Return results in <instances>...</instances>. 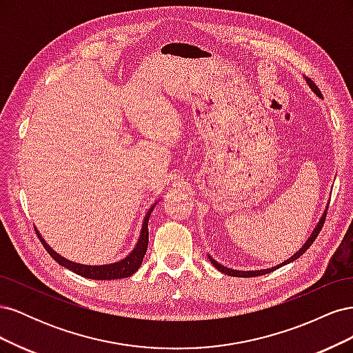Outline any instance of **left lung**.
<instances>
[{
	"mask_svg": "<svg viewBox=\"0 0 353 353\" xmlns=\"http://www.w3.org/2000/svg\"><path fill=\"white\" fill-rule=\"evenodd\" d=\"M306 82L309 83V87L312 88V91L318 95V97H323V94H321V91L318 90V87L316 85L311 81V79H306ZM327 210H328V206H327V209H325V212L323 213V216H321V219H319V222L316 223V227L314 228V231H312V234L311 236H309V239L306 240V243L302 245L301 248V250L299 252H296L292 258H288L287 261H284L283 263H280V265H276V266H272V268H270V270H261V271H236V270H230V268H227V266H222L221 263H218L215 259H212L210 256H209V261H210V263L215 266V268H218V271H221V272H223V274H227V275H231V276H240V279H249V276H258V275H265V274H270V272H272L274 270H276V268H280V266H284V265H287V263H290V262H293V261H296V259H299L301 258V256L311 248L312 245V243L315 241V239L318 237V234H319V231L323 230V225H324V222H325V216H327Z\"/></svg>",
	"mask_w": 353,
	"mask_h": 353,
	"instance_id": "obj_1",
	"label": "left lung"
}]
</instances>
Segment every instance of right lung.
Instances as JSON below:
<instances>
[{
	"instance_id": "right-lung-1",
	"label": "right lung",
	"mask_w": 353,
	"mask_h": 353,
	"mask_svg": "<svg viewBox=\"0 0 353 353\" xmlns=\"http://www.w3.org/2000/svg\"><path fill=\"white\" fill-rule=\"evenodd\" d=\"M154 206H156V203L150 209H148L147 215L143 221L141 234H140V239H138L135 249L130 254H128L125 259H122L119 262H114V263H109V265H82V263H74L72 261H68L66 258H63V256H60L59 253H56L50 248L47 241L42 239V236L38 232L37 228H35V231L38 234V239L41 240L46 250L50 253L51 258L54 259L57 263H60L61 266H65V268L73 271L74 274L82 275V276H85V279H91V280L126 279V276L135 274L143 263L144 254L147 252V245H148V219H150V215H152Z\"/></svg>"
}]
</instances>
